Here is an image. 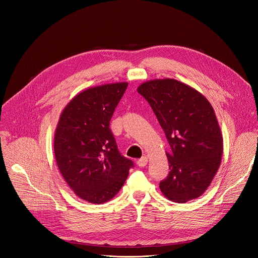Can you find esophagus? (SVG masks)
Masks as SVG:
<instances>
[{
  "label": "esophagus",
  "instance_id": "1",
  "mask_svg": "<svg viewBox=\"0 0 258 258\" xmlns=\"http://www.w3.org/2000/svg\"><path fill=\"white\" fill-rule=\"evenodd\" d=\"M147 163H148V158H147L146 156L142 157L141 159H139V160L137 161V164H138L140 167H144V166H146V165H147Z\"/></svg>",
  "mask_w": 258,
  "mask_h": 258
}]
</instances>
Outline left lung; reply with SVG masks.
<instances>
[{
    "instance_id": "1",
    "label": "left lung",
    "mask_w": 258,
    "mask_h": 258,
    "mask_svg": "<svg viewBox=\"0 0 258 258\" xmlns=\"http://www.w3.org/2000/svg\"><path fill=\"white\" fill-rule=\"evenodd\" d=\"M138 93L150 104L170 146V171L159 183L161 192L176 203L198 198L211 183L223 155L212 106L195 89L171 79L146 82Z\"/></svg>"
}]
</instances>
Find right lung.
Here are the masks:
<instances>
[{"label":"right lung","instance_id":"obj_1","mask_svg":"<svg viewBox=\"0 0 258 258\" xmlns=\"http://www.w3.org/2000/svg\"><path fill=\"white\" fill-rule=\"evenodd\" d=\"M127 83L88 89L61 113L54 137L58 168L81 199L101 204L123 186L134 162L120 154L110 120Z\"/></svg>","mask_w":258,"mask_h":258}]
</instances>
